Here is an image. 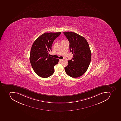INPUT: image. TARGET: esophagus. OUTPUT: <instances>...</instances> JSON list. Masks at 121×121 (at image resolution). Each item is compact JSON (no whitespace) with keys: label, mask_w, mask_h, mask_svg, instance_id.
Listing matches in <instances>:
<instances>
[{"label":"esophagus","mask_w":121,"mask_h":121,"mask_svg":"<svg viewBox=\"0 0 121 121\" xmlns=\"http://www.w3.org/2000/svg\"><path fill=\"white\" fill-rule=\"evenodd\" d=\"M59 60H60V61H62L63 60V59H60Z\"/></svg>","instance_id":"obj_1"}]
</instances>
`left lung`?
Returning a JSON list of instances; mask_svg holds the SVG:
<instances>
[{"label":"left lung","mask_w":121,"mask_h":121,"mask_svg":"<svg viewBox=\"0 0 121 121\" xmlns=\"http://www.w3.org/2000/svg\"><path fill=\"white\" fill-rule=\"evenodd\" d=\"M63 33L69 42L70 51L73 54V58L68 61L65 71L72 78H78L86 72L90 64L91 53L89 44L84 37L76 33Z\"/></svg>","instance_id":"left-lung-1"}]
</instances>
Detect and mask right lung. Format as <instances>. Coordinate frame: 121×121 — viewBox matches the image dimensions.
<instances>
[{
  "label": "right lung",
  "instance_id": "right-lung-1",
  "mask_svg": "<svg viewBox=\"0 0 121 121\" xmlns=\"http://www.w3.org/2000/svg\"><path fill=\"white\" fill-rule=\"evenodd\" d=\"M61 33H44L33 43L30 60L33 69L40 77L48 78L54 73V66L58 63L59 59L50 57L48 52L52 50L53 42Z\"/></svg>",
  "mask_w": 121,
  "mask_h": 121
}]
</instances>
